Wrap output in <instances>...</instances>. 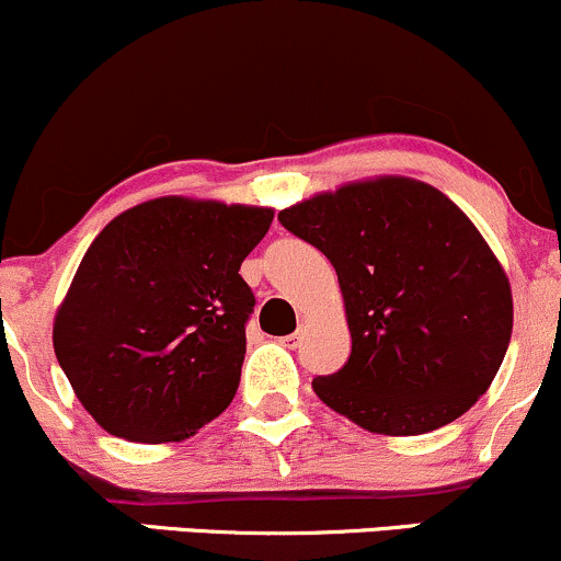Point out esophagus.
Masks as SVG:
<instances>
[{
    "mask_svg": "<svg viewBox=\"0 0 561 561\" xmlns=\"http://www.w3.org/2000/svg\"><path fill=\"white\" fill-rule=\"evenodd\" d=\"M300 341H304V330H295L293 335H285V337H279V343H282V346H287V348H298V346H300Z\"/></svg>",
    "mask_w": 561,
    "mask_h": 561,
    "instance_id": "34e87169",
    "label": "esophagus"
}]
</instances>
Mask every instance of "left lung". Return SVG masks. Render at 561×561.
<instances>
[{
	"instance_id": "obj_1",
	"label": "left lung",
	"mask_w": 561,
	"mask_h": 561,
	"mask_svg": "<svg viewBox=\"0 0 561 561\" xmlns=\"http://www.w3.org/2000/svg\"><path fill=\"white\" fill-rule=\"evenodd\" d=\"M328 255L351 330L348 362L313 391L362 428L415 436L463 415L501 370L511 287L477 226L410 178L351 183L279 213Z\"/></svg>"
}]
</instances>
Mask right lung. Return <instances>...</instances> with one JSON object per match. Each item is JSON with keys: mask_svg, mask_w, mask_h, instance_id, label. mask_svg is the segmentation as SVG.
Masks as SVG:
<instances>
[{"mask_svg": "<svg viewBox=\"0 0 561 561\" xmlns=\"http://www.w3.org/2000/svg\"><path fill=\"white\" fill-rule=\"evenodd\" d=\"M274 210L162 196L116 215L84 252L53 346L108 434L178 442L231 404L255 295L239 276Z\"/></svg>", "mask_w": 561, "mask_h": 561, "instance_id": "right-lung-1", "label": "right lung"}]
</instances>
